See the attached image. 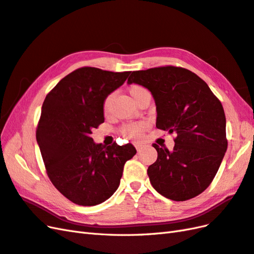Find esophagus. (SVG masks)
<instances>
[{"label": "esophagus", "mask_w": 254, "mask_h": 254, "mask_svg": "<svg viewBox=\"0 0 254 254\" xmlns=\"http://www.w3.org/2000/svg\"><path fill=\"white\" fill-rule=\"evenodd\" d=\"M134 146H135V148H136L137 151H140V150L142 149V147H143V144H142L141 142H135Z\"/></svg>", "instance_id": "1"}]
</instances>
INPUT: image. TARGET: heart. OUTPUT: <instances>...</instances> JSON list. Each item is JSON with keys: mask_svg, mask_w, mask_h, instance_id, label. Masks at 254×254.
<instances>
[{"mask_svg": "<svg viewBox=\"0 0 254 254\" xmlns=\"http://www.w3.org/2000/svg\"><path fill=\"white\" fill-rule=\"evenodd\" d=\"M127 91L129 93V96L132 97V99L136 103H138L141 100V98L148 93L146 88L138 84H132L128 87ZM111 99H112V95L107 96L103 102V112L105 114L108 112V110H110ZM147 128H148V123L144 121H139V122L128 123V125L123 126L120 128V132L127 139H138L142 136L143 132L146 131Z\"/></svg>", "mask_w": 254, "mask_h": 254, "instance_id": "b5f03b06", "label": "heart"}]
</instances>
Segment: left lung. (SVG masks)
I'll use <instances>...</instances> for the list:
<instances>
[{
    "instance_id": "obj_1",
    "label": "left lung",
    "mask_w": 254,
    "mask_h": 254,
    "mask_svg": "<svg viewBox=\"0 0 254 254\" xmlns=\"http://www.w3.org/2000/svg\"><path fill=\"white\" fill-rule=\"evenodd\" d=\"M127 83L148 88L156 104V127L176 133L172 151L153 147L157 159L148 176L154 190L186 201L212 183L228 148L226 115L219 99L193 72L163 66L133 71Z\"/></svg>"
}]
</instances>
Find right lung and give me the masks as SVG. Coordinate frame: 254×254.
<instances>
[{
    "mask_svg": "<svg viewBox=\"0 0 254 254\" xmlns=\"http://www.w3.org/2000/svg\"><path fill=\"white\" fill-rule=\"evenodd\" d=\"M131 71L82 67L62 78L42 104L36 138L47 175L75 204L102 203L117 190L123 167L136 154L131 143L96 144L91 129L104 122L105 98Z\"/></svg>",
    "mask_w": 254,
    "mask_h": 254,
    "instance_id": "1",
    "label": "right lung"
}]
</instances>
